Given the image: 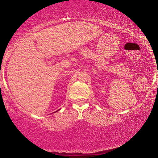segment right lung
<instances>
[{"label":"right lung","mask_w":158,"mask_h":158,"mask_svg":"<svg viewBox=\"0 0 158 158\" xmlns=\"http://www.w3.org/2000/svg\"><path fill=\"white\" fill-rule=\"evenodd\" d=\"M57 111H58V110H57Z\"/></svg>","instance_id":"add662e5"}]
</instances>
